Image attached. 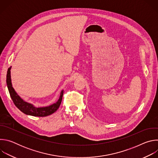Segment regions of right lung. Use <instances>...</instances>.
I'll return each mask as SVG.
<instances>
[{
  "label": "right lung",
  "mask_w": 158,
  "mask_h": 158,
  "mask_svg": "<svg viewBox=\"0 0 158 158\" xmlns=\"http://www.w3.org/2000/svg\"><path fill=\"white\" fill-rule=\"evenodd\" d=\"M10 69H11V67H9L7 71V79H6L7 85V87L9 89V92L10 93L11 99H12L15 106L20 111L24 112V114L27 115L37 116V117H45V116H48L53 114L54 112H55L58 109L62 102L63 93H64L63 90L60 93V97L58 101L56 103L49 106L36 107L34 106L32 104L28 103L24 101L22 99H21L20 97L15 91V90L14 89L12 85V82H11Z\"/></svg>",
  "instance_id": "1"
}]
</instances>
